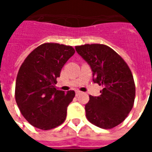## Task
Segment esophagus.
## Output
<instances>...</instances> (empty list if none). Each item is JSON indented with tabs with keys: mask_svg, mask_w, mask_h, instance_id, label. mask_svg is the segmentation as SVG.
I'll list each match as a JSON object with an SVG mask.
<instances>
[{
	"mask_svg": "<svg viewBox=\"0 0 152 152\" xmlns=\"http://www.w3.org/2000/svg\"><path fill=\"white\" fill-rule=\"evenodd\" d=\"M81 94V91H76V96H78L79 95H80Z\"/></svg>",
	"mask_w": 152,
	"mask_h": 152,
	"instance_id": "1",
	"label": "esophagus"
}]
</instances>
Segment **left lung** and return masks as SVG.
Returning <instances> with one entry per match:
<instances>
[{
  "mask_svg": "<svg viewBox=\"0 0 152 152\" xmlns=\"http://www.w3.org/2000/svg\"><path fill=\"white\" fill-rule=\"evenodd\" d=\"M91 69L93 82L103 86L100 96L90 95L86 117L91 124L110 129L125 120L134 103L133 76L125 61L109 46L86 44L75 47Z\"/></svg>",
  "mask_w": 152,
  "mask_h": 152,
  "instance_id": "left-lung-1",
  "label": "left lung"
}]
</instances>
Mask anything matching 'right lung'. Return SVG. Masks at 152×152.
Here are the masks:
<instances>
[{"instance_id":"obj_1","label":"right lung","mask_w":152,"mask_h":152,"mask_svg":"<svg viewBox=\"0 0 152 152\" xmlns=\"http://www.w3.org/2000/svg\"><path fill=\"white\" fill-rule=\"evenodd\" d=\"M75 53L72 46L44 43L38 46L20 66L15 97L22 115L40 129H52L64 122L75 91L55 88L66 61Z\"/></svg>"}]
</instances>
